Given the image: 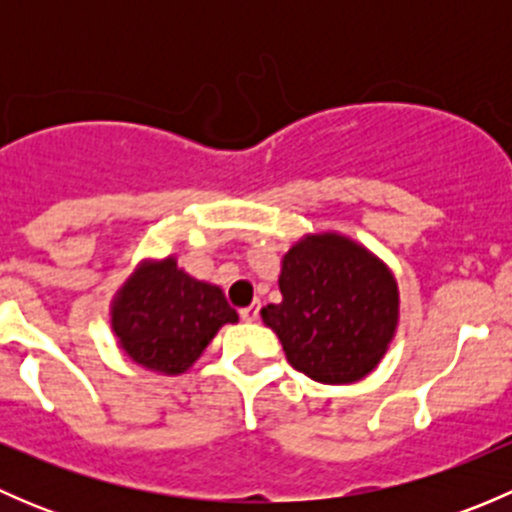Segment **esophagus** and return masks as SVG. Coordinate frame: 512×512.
Wrapping results in <instances>:
<instances>
[{
  "instance_id": "obj_1",
  "label": "esophagus",
  "mask_w": 512,
  "mask_h": 512,
  "mask_svg": "<svg viewBox=\"0 0 512 512\" xmlns=\"http://www.w3.org/2000/svg\"><path fill=\"white\" fill-rule=\"evenodd\" d=\"M240 317H242V322H255V319L260 317V304H250V307H242Z\"/></svg>"
}]
</instances>
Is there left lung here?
<instances>
[{"label":"left lung","mask_w":512,"mask_h":512,"mask_svg":"<svg viewBox=\"0 0 512 512\" xmlns=\"http://www.w3.org/2000/svg\"><path fill=\"white\" fill-rule=\"evenodd\" d=\"M280 304L262 319L287 361L319 384H352L379 364L399 322L394 275L349 237L307 235L282 260Z\"/></svg>","instance_id":"1"}]
</instances>
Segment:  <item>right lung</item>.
Returning <instances> with one entry per match:
<instances>
[{
    "mask_svg": "<svg viewBox=\"0 0 512 512\" xmlns=\"http://www.w3.org/2000/svg\"><path fill=\"white\" fill-rule=\"evenodd\" d=\"M227 322L237 312L223 289L185 275L173 257L138 267L111 309L123 352L158 374H183Z\"/></svg>",
    "mask_w": 512,
    "mask_h": 512,
    "instance_id": "1",
    "label": "right lung"
}]
</instances>
